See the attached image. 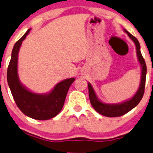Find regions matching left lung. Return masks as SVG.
I'll use <instances>...</instances> for the list:
<instances>
[{"label": "left lung", "mask_w": 153, "mask_h": 153, "mask_svg": "<svg viewBox=\"0 0 153 153\" xmlns=\"http://www.w3.org/2000/svg\"><path fill=\"white\" fill-rule=\"evenodd\" d=\"M125 32L128 34V36L132 40L135 44L137 51V56L141 64L142 67V78H141L140 86L134 97L130 100L125 101L121 104H108L101 102L97 99L94 91L93 89L91 83H88V90H89V98L91 103V105L97 112L102 115L106 117H119L124 115L128 111L133 109L135 106H137L140 100H142V97L144 95L145 85H146V64L145 62L144 58L142 57V55L140 51V44H139L138 39L133 36L131 34L129 33L128 31L125 30Z\"/></svg>", "instance_id": "obj_1"}]
</instances>
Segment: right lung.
I'll list each match as a JSON object with an SVG mask.
<instances>
[{
	"instance_id": "obj_1",
	"label": "right lung",
	"mask_w": 153,
	"mask_h": 153,
	"mask_svg": "<svg viewBox=\"0 0 153 153\" xmlns=\"http://www.w3.org/2000/svg\"><path fill=\"white\" fill-rule=\"evenodd\" d=\"M28 29L14 44L7 71V79L13 98L23 114L36 120H49L56 116L63 107L66 94L74 78L66 79L56 84L47 94H35L21 84L18 75V56L22 41L29 33Z\"/></svg>"
}]
</instances>
